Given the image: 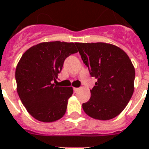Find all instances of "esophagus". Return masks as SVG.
<instances>
[{
  "label": "esophagus",
  "mask_w": 149,
  "mask_h": 149,
  "mask_svg": "<svg viewBox=\"0 0 149 149\" xmlns=\"http://www.w3.org/2000/svg\"><path fill=\"white\" fill-rule=\"evenodd\" d=\"M73 90H74V93H77L79 90V88H73Z\"/></svg>",
  "instance_id": "34e87169"
}]
</instances>
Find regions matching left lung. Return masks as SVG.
<instances>
[{"mask_svg":"<svg viewBox=\"0 0 149 149\" xmlns=\"http://www.w3.org/2000/svg\"><path fill=\"white\" fill-rule=\"evenodd\" d=\"M83 63L96 82L83 109L98 120H109L123 112L134 92L135 68L124 50L111 43H76Z\"/></svg>","mask_w":149,"mask_h":149,"instance_id":"left-lung-1","label":"left lung"}]
</instances>
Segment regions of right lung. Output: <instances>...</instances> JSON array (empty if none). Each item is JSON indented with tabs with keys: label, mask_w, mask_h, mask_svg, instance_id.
Segmentation results:
<instances>
[{
	"label": "right lung",
	"mask_w": 149,
	"mask_h": 149,
	"mask_svg": "<svg viewBox=\"0 0 149 149\" xmlns=\"http://www.w3.org/2000/svg\"><path fill=\"white\" fill-rule=\"evenodd\" d=\"M78 50L74 43L43 42L29 48L16 67L17 91L26 111L37 120L53 123L63 116L72 86L55 85L64 60Z\"/></svg>",
	"instance_id": "obj_1"
}]
</instances>
